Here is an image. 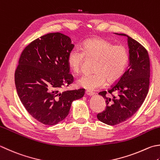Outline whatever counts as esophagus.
I'll return each instance as SVG.
<instances>
[{
  "mask_svg": "<svg viewBox=\"0 0 160 160\" xmlns=\"http://www.w3.org/2000/svg\"><path fill=\"white\" fill-rule=\"evenodd\" d=\"M85 93H86V95L89 96H93L95 94V93L91 92V91H89V90H87L85 92Z\"/></svg>",
  "mask_w": 160,
  "mask_h": 160,
  "instance_id": "obj_1",
  "label": "esophagus"
}]
</instances>
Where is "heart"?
Returning a JSON list of instances; mask_svg holds the SVG:
<instances>
[{
  "instance_id": "1",
  "label": "heart",
  "mask_w": 160,
  "mask_h": 160,
  "mask_svg": "<svg viewBox=\"0 0 160 160\" xmlns=\"http://www.w3.org/2000/svg\"><path fill=\"white\" fill-rule=\"evenodd\" d=\"M95 59L92 74L84 75L78 80L81 87L89 90H96L109 83L117 82L123 76L129 62V52L126 46L114 45L102 38H92L82 43L81 49L75 48L68 53L67 62L70 69L78 74L84 60Z\"/></svg>"
}]
</instances>
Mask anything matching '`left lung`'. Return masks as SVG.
<instances>
[{
  "mask_svg": "<svg viewBox=\"0 0 160 160\" xmlns=\"http://www.w3.org/2000/svg\"><path fill=\"white\" fill-rule=\"evenodd\" d=\"M116 34L128 37L129 65L123 76L108 92L98 93L105 99L106 108L97 114V118L109 126L126 121L139 109L148 94L151 73L148 52L144 47L126 34Z\"/></svg>",
  "mask_w": 160,
  "mask_h": 160,
  "instance_id": "left-lung-1",
  "label": "left lung"
}]
</instances>
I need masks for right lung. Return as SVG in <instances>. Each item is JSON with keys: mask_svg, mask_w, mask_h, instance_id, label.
I'll return each instance as SVG.
<instances>
[{"mask_svg": "<svg viewBox=\"0 0 160 160\" xmlns=\"http://www.w3.org/2000/svg\"><path fill=\"white\" fill-rule=\"evenodd\" d=\"M73 47L68 36L49 33L32 41L21 54L14 73L18 96L28 113L43 124L53 126L64 120L72 102L85 92H60L74 81L67 62Z\"/></svg>", "mask_w": 160, "mask_h": 160, "instance_id": "obj_1", "label": "right lung"}]
</instances>
